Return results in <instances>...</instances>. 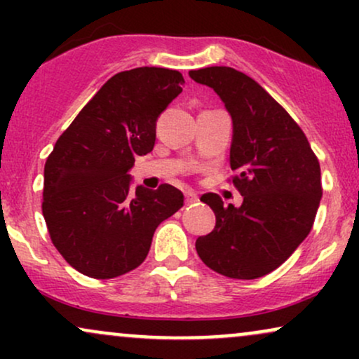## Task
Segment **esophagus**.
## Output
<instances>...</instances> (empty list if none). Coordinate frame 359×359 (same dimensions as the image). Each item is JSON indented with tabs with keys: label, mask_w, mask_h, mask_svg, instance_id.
I'll return each instance as SVG.
<instances>
[{
	"label": "esophagus",
	"mask_w": 359,
	"mask_h": 359,
	"mask_svg": "<svg viewBox=\"0 0 359 359\" xmlns=\"http://www.w3.org/2000/svg\"><path fill=\"white\" fill-rule=\"evenodd\" d=\"M197 201H199V199H197V196H196V194H194L192 191H187V192H185V204H196L197 203Z\"/></svg>",
	"instance_id": "obj_1"
}]
</instances>
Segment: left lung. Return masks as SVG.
<instances>
[{
  "label": "left lung",
  "instance_id": "8db88e82",
  "mask_svg": "<svg viewBox=\"0 0 359 359\" xmlns=\"http://www.w3.org/2000/svg\"><path fill=\"white\" fill-rule=\"evenodd\" d=\"M189 76L214 89L231 114L229 163L243 196L240 208L212 192L201 197L216 226L197 238V255L224 277H263L311 233L323 197L319 160L290 114L246 74L216 65Z\"/></svg>",
  "mask_w": 359,
  "mask_h": 359
}]
</instances>
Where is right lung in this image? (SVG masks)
Wrapping results in <instances>:
<instances>
[{
  "label": "right lung",
  "mask_w": 359,
  "mask_h": 359,
  "mask_svg": "<svg viewBox=\"0 0 359 359\" xmlns=\"http://www.w3.org/2000/svg\"><path fill=\"white\" fill-rule=\"evenodd\" d=\"M182 86V74L170 69L116 74L48 155L42 212L53 246L81 273L106 280L135 270L156 226L184 205L174 185L133 192L130 175L135 158L154 150L156 119Z\"/></svg>",
  "instance_id": "add662e5"
}]
</instances>
